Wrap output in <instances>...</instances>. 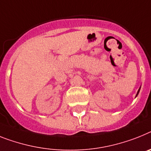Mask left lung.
I'll return each mask as SVG.
<instances>
[{
    "label": "left lung",
    "instance_id": "8db88e82",
    "mask_svg": "<svg viewBox=\"0 0 151 151\" xmlns=\"http://www.w3.org/2000/svg\"><path fill=\"white\" fill-rule=\"evenodd\" d=\"M140 88H139V90L137 91V94H136V97H137V96L138 95V93H139V92H140Z\"/></svg>",
    "mask_w": 151,
    "mask_h": 151
}]
</instances>
